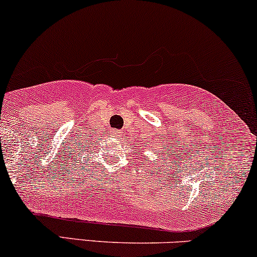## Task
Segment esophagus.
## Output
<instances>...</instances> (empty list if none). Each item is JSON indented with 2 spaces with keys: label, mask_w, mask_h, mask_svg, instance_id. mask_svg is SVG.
Wrapping results in <instances>:
<instances>
[{
  "label": "esophagus",
  "mask_w": 257,
  "mask_h": 257,
  "mask_svg": "<svg viewBox=\"0 0 257 257\" xmlns=\"http://www.w3.org/2000/svg\"><path fill=\"white\" fill-rule=\"evenodd\" d=\"M111 134L113 138H119V136L122 135V133H121V131H117V129H113V131L111 132Z\"/></svg>",
  "instance_id": "obj_1"
}]
</instances>
